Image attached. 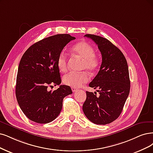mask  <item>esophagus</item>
<instances>
[{"label": "esophagus", "mask_w": 153, "mask_h": 153, "mask_svg": "<svg viewBox=\"0 0 153 153\" xmlns=\"http://www.w3.org/2000/svg\"><path fill=\"white\" fill-rule=\"evenodd\" d=\"M71 89H72V92H76L77 90V88H74V87H72L71 88Z\"/></svg>", "instance_id": "obj_1"}]
</instances>
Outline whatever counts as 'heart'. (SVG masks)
Returning <instances> with one entry per match:
<instances>
[{
	"label": "heart",
	"instance_id": "1",
	"mask_svg": "<svg viewBox=\"0 0 153 153\" xmlns=\"http://www.w3.org/2000/svg\"><path fill=\"white\" fill-rule=\"evenodd\" d=\"M72 51L82 59V69L91 72L97 71L100 64V59L94 54L95 50L91 44L86 42L77 43L72 47ZM57 67L61 72H65L67 69V55L64 50L59 53L57 61ZM89 81V76L85 72H71L63 77V82L67 86L77 88Z\"/></svg>",
	"mask_w": 153,
	"mask_h": 153
}]
</instances>
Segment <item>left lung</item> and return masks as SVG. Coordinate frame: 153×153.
<instances>
[{"mask_svg": "<svg viewBox=\"0 0 153 153\" xmlns=\"http://www.w3.org/2000/svg\"><path fill=\"white\" fill-rule=\"evenodd\" d=\"M101 52L102 62L98 74L89 86L97 90L86 91V100L82 106L84 115L91 122L106 125L120 116L130 92L131 82L126 59L122 52L108 39L87 34Z\"/></svg>", "mask_w": 153, "mask_h": 153, "instance_id": "obj_1", "label": "left lung"}]
</instances>
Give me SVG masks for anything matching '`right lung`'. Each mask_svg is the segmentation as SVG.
I'll return each instance as SVG.
<instances>
[{"label":"right lung","mask_w":153,"mask_h":153,"mask_svg":"<svg viewBox=\"0 0 153 153\" xmlns=\"http://www.w3.org/2000/svg\"><path fill=\"white\" fill-rule=\"evenodd\" d=\"M76 39L60 34L34 43L22 55L16 78V96L20 108L30 120L47 123L59 116L63 99L72 93L69 86L52 91L49 86L61 83L57 58L65 45Z\"/></svg>","instance_id":"add662e5"}]
</instances>
